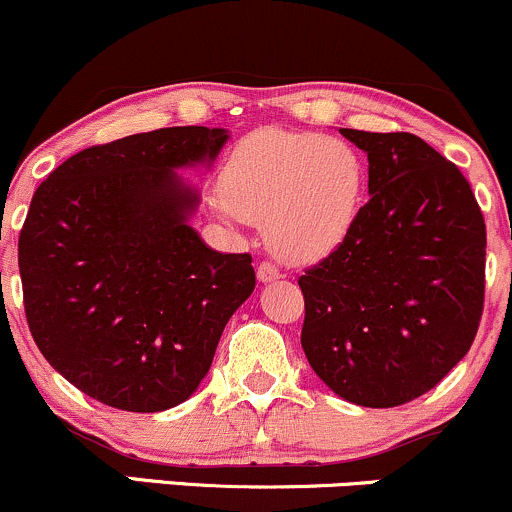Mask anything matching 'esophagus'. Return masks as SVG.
Listing matches in <instances>:
<instances>
[{"label":"esophagus","mask_w":512,"mask_h":512,"mask_svg":"<svg viewBox=\"0 0 512 512\" xmlns=\"http://www.w3.org/2000/svg\"><path fill=\"white\" fill-rule=\"evenodd\" d=\"M279 277H282V272H279V267L274 262H260V267H257V279L260 282H274Z\"/></svg>","instance_id":"34e87169"}]
</instances>
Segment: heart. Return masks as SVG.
<instances>
[{
  "instance_id": "obj_1",
  "label": "heart",
  "mask_w": 512,
  "mask_h": 512,
  "mask_svg": "<svg viewBox=\"0 0 512 512\" xmlns=\"http://www.w3.org/2000/svg\"><path fill=\"white\" fill-rule=\"evenodd\" d=\"M364 167L340 138L265 128L240 140L221 167L218 209L260 223L284 260L316 262L350 233L362 204Z\"/></svg>"
}]
</instances>
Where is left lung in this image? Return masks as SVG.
Instances as JSON below:
<instances>
[{"mask_svg": "<svg viewBox=\"0 0 512 512\" xmlns=\"http://www.w3.org/2000/svg\"><path fill=\"white\" fill-rule=\"evenodd\" d=\"M367 153L369 201L299 277L308 364L345 401L393 408L435 389L484 313L486 223L469 182L413 133L340 128Z\"/></svg>", "mask_w": 512, "mask_h": 512, "instance_id": "obj_1", "label": "left lung"}]
</instances>
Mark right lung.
Instances as JSON below:
<instances>
[{
    "label": "right lung",
    "mask_w": 512,
    "mask_h": 512,
    "mask_svg": "<svg viewBox=\"0 0 512 512\" xmlns=\"http://www.w3.org/2000/svg\"><path fill=\"white\" fill-rule=\"evenodd\" d=\"M223 128L174 126L84 148L43 179L19 233L28 330L50 367L131 413L187 401L255 289L247 252L187 226L177 167L213 160Z\"/></svg>",
    "instance_id": "right-lung-1"
}]
</instances>
